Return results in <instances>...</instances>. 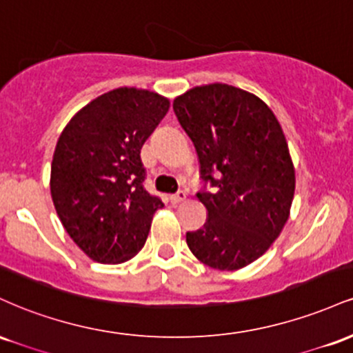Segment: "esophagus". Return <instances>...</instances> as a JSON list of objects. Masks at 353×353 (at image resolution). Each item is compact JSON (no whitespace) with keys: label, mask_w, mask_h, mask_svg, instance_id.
I'll return each mask as SVG.
<instances>
[{"label":"esophagus","mask_w":353,"mask_h":353,"mask_svg":"<svg viewBox=\"0 0 353 353\" xmlns=\"http://www.w3.org/2000/svg\"><path fill=\"white\" fill-rule=\"evenodd\" d=\"M185 197H188V194H185V190H179V192L172 194V196L169 197V199H171L172 204H179V202L185 201Z\"/></svg>","instance_id":"1"}]
</instances>
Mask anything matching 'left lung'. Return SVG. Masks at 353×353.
<instances>
[{
    "instance_id": "1",
    "label": "left lung",
    "mask_w": 353,
    "mask_h": 353,
    "mask_svg": "<svg viewBox=\"0 0 353 353\" xmlns=\"http://www.w3.org/2000/svg\"><path fill=\"white\" fill-rule=\"evenodd\" d=\"M174 112L196 148L197 199L204 228L185 234L202 264L237 270L267 252L290 216L295 169L281 123L252 92L224 83L196 86L174 99Z\"/></svg>"
}]
</instances>
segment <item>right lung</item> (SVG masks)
Segmentation results:
<instances>
[{
	"mask_svg": "<svg viewBox=\"0 0 353 353\" xmlns=\"http://www.w3.org/2000/svg\"><path fill=\"white\" fill-rule=\"evenodd\" d=\"M168 98L117 88L71 117L56 143L51 197L76 245L99 264H123L143 249L164 208L143 188L141 148L168 114Z\"/></svg>",
	"mask_w": 353,
	"mask_h": 353,
	"instance_id": "1",
	"label": "right lung"
}]
</instances>
